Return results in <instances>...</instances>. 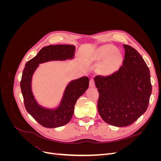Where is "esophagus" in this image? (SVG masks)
Wrapping results in <instances>:
<instances>
[{
	"mask_svg": "<svg viewBox=\"0 0 161 161\" xmlns=\"http://www.w3.org/2000/svg\"><path fill=\"white\" fill-rule=\"evenodd\" d=\"M89 86L91 87V88H94V87L95 86V81H94L93 79H91V80H90Z\"/></svg>",
	"mask_w": 161,
	"mask_h": 161,
	"instance_id": "34e87169",
	"label": "esophagus"
}]
</instances>
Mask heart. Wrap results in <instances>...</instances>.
Returning a JSON list of instances; mask_svg holds the SVG:
<instances>
[{"label":"heart","mask_w":161,"mask_h":161,"mask_svg":"<svg viewBox=\"0 0 161 161\" xmlns=\"http://www.w3.org/2000/svg\"><path fill=\"white\" fill-rule=\"evenodd\" d=\"M123 56L118 52L117 48L110 44H105L97 50L94 56V60L97 64H104L101 67V71L107 76L113 75L118 72L123 63Z\"/></svg>","instance_id":"b5f03b06"}]
</instances>
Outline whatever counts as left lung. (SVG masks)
Here are the masks:
<instances>
[{"instance_id":"1","label":"left lung","mask_w":161,"mask_h":161,"mask_svg":"<svg viewBox=\"0 0 161 161\" xmlns=\"http://www.w3.org/2000/svg\"><path fill=\"white\" fill-rule=\"evenodd\" d=\"M123 65L108 77L94 78L99 98L98 111L105 122L116 127L128 126L145 113L152 92L148 67L134 48L123 45Z\"/></svg>"}]
</instances>
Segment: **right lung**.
<instances>
[{
    "label": "right lung",
    "instance_id": "1",
    "mask_svg": "<svg viewBox=\"0 0 161 161\" xmlns=\"http://www.w3.org/2000/svg\"><path fill=\"white\" fill-rule=\"evenodd\" d=\"M74 45H55L43 47L37 54L28 61L23 71L21 89L27 111L43 127L55 128L68 124L74 114L78 99L89 88V79L83 76L70 80L63 92L59 103L54 108L41 105L32 91L34 73L40 64L51 61H66L74 59Z\"/></svg>",
    "mask_w": 161,
    "mask_h": 161
}]
</instances>
